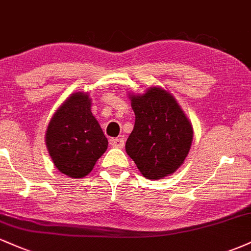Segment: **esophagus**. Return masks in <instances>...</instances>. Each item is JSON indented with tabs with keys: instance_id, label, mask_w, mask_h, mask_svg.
<instances>
[{
	"instance_id": "1",
	"label": "esophagus",
	"mask_w": 251,
	"mask_h": 251,
	"mask_svg": "<svg viewBox=\"0 0 251 251\" xmlns=\"http://www.w3.org/2000/svg\"><path fill=\"white\" fill-rule=\"evenodd\" d=\"M109 144H111L113 148L122 149L125 145V142H124V138H113V139L109 140Z\"/></svg>"
}]
</instances>
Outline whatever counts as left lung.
<instances>
[{
	"label": "left lung",
	"mask_w": 251,
	"mask_h": 251,
	"mask_svg": "<svg viewBox=\"0 0 251 251\" xmlns=\"http://www.w3.org/2000/svg\"><path fill=\"white\" fill-rule=\"evenodd\" d=\"M128 97L135 123L126 142V152L148 179L172 175L191 148V123L165 89L150 87L142 96Z\"/></svg>",
	"instance_id": "1"
}]
</instances>
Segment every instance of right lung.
Wrapping results in <instances>:
<instances>
[{"instance_id": "obj_1", "label": "right lung", "mask_w": 251, "mask_h": 251, "mask_svg": "<svg viewBox=\"0 0 251 251\" xmlns=\"http://www.w3.org/2000/svg\"><path fill=\"white\" fill-rule=\"evenodd\" d=\"M46 145L61 174L82 178L93 170L108 142L92 114L87 93H73L56 109L46 131Z\"/></svg>"}]
</instances>
